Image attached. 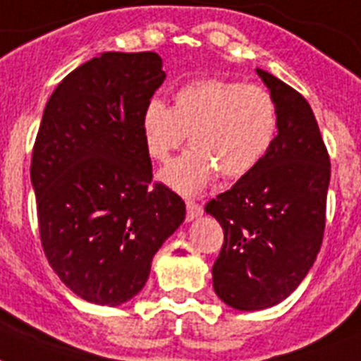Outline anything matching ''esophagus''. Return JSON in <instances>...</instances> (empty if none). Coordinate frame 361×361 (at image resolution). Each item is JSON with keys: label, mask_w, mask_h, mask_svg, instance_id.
I'll list each match as a JSON object with an SVG mask.
<instances>
[{"label": "esophagus", "mask_w": 361, "mask_h": 361, "mask_svg": "<svg viewBox=\"0 0 361 361\" xmlns=\"http://www.w3.org/2000/svg\"><path fill=\"white\" fill-rule=\"evenodd\" d=\"M202 213H204L202 206L195 204L192 200H187V221H195V219H198Z\"/></svg>", "instance_id": "1"}]
</instances>
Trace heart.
<instances>
[{
  "label": "heart",
  "mask_w": 361,
  "mask_h": 361,
  "mask_svg": "<svg viewBox=\"0 0 361 361\" xmlns=\"http://www.w3.org/2000/svg\"><path fill=\"white\" fill-rule=\"evenodd\" d=\"M146 154L166 161L187 133L189 152L161 172V180L183 195L200 192L216 172L241 178L271 148L276 135V105L265 89L226 79H196L176 90L174 105L154 98L140 118Z\"/></svg>",
  "instance_id": "heart-1"
}]
</instances>
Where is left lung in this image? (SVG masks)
<instances>
[{
	"mask_svg": "<svg viewBox=\"0 0 361 361\" xmlns=\"http://www.w3.org/2000/svg\"><path fill=\"white\" fill-rule=\"evenodd\" d=\"M276 105L271 148L230 190L206 206L224 230L213 289L241 312L276 306L313 267L323 243L330 159L302 94L256 68Z\"/></svg>",
	"mask_w": 361,
	"mask_h": 361,
	"instance_id": "left-lung-1",
	"label": "left lung"
}]
</instances>
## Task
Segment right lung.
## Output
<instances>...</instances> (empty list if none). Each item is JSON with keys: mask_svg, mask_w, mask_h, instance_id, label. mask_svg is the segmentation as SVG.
<instances>
[{"mask_svg": "<svg viewBox=\"0 0 361 361\" xmlns=\"http://www.w3.org/2000/svg\"><path fill=\"white\" fill-rule=\"evenodd\" d=\"M166 74L154 51H105L49 96L31 161L40 241L61 282L87 302L120 306L185 221V204L150 189L140 118Z\"/></svg>", "mask_w": 361, "mask_h": 361, "instance_id": "right-lung-1", "label": "right lung"}]
</instances>
